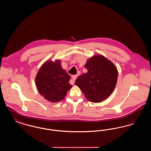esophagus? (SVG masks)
<instances>
[{
    "label": "esophagus",
    "instance_id": "obj_1",
    "mask_svg": "<svg viewBox=\"0 0 151 151\" xmlns=\"http://www.w3.org/2000/svg\"><path fill=\"white\" fill-rule=\"evenodd\" d=\"M77 78H78V75H73L72 77V79L71 80V81H70V84H72V85H73L74 83H75V80Z\"/></svg>",
    "mask_w": 151,
    "mask_h": 151
}]
</instances>
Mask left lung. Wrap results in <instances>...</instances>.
<instances>
[{"mask_svg":"<svg viewBox=\"0 0 151 151\" xmlns=\"http://www.w3.org/2000/svg\"><path fill=\"white\" fill-rule=\"evenodd\" d=\"M84 67L88 72L79 76L75 84L91 102L98 103L108 99L117 82L115 65L104 56L95 55L87 60Z\"/></svg>","mask_w":151,"mask_h":151,"instance_id":"obj_1","label":"left lung"}]
</instances>
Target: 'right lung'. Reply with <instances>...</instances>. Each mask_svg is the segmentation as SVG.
<instances>
[{
  "label": "right lung",
  "instance_id": "obj_1",
  "mask_svg": "<svg viewBox=\"0 0 151 151\" xmlns=\"http://www.w3.org/2000/svg\"><path fill=\"white\" fill-rule=\"evenodd\" d=\"M71 76L63 70L61 61L47 60L39 69L36 76L37 90L43 98L51 102L65 99L72 86L69 81Z\"/></svg>",
  "mask_w": 151,
  "mask_h": 151
}]
</instances>
